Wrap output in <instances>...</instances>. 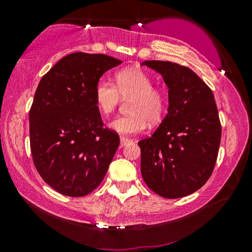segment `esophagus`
I'll return each instance as SVG.
<instances>
[{"mask_svg": "<svg viewBox=\"0 0 252 252\" xmlns=\"http://www.w3.org/2000/svg\"><path fill=\"white\" fill-rule=\"evenodd\" d=\"M132 142V140L127 139V137H124V136H120V147H125L127 144Z\"/></svg>", "mask_w": 252, "mask_h": 252, "instance_id": "esophagus-1", "label": "esophagus"}]
</instances>
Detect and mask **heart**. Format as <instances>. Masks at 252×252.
<instances>
[{"label":"heart","mask_w":252,"mask_h":252,"mask_svg":"<svg viewBox=\"0 0 252 252\" xmlns=\"http://www.w3.org/2000/svg\"><path fill=\"white\" fill-rule=\"evenodd\" d=\"M116 87L111 82L99 80L94 88V101L103 115L115 111L123 98L132 97L128 116H119L109 124V127L123 135L142 133L148 122L156 125L161 122L166 111V94L153 87V80L146 72L137 67L119 71L115 77Z\"/></svg>","instance_id":"1"}]
</instances>
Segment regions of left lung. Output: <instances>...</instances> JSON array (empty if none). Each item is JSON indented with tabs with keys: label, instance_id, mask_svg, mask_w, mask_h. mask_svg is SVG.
<instances>
[{
	"label": "left lung",
	"instance_id": "left-lung-1",
	"mask_svg": "<svg viewBox=\"0 0 252 252\" xmlns=\"http://www.w3.org/2000/svg\"><path fill=\"white\" fill-rule=\"evenodd\" d=\"M141 65L159 73L168 89L166 117L139 141L141 174L161 197H185L204 186L218 157L221 126L215 96L190 68L163 61Z\"/></svg>",
	"mask_w": 252,
	"mask_h": 252
}]
</instances>
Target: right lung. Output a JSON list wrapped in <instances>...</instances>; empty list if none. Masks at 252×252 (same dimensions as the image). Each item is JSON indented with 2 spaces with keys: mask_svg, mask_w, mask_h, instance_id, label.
<instances>
[{
  "mask_svg": "<svg viewBox=\"0 0 252 252\" xmlns=\"http://www.w3.org/2000/svg\"><path fill=\"white\" fill-rule=\"evenodd\" d=\"M119 64L103 54H70L37 86L30 110L31 151L41 178L60 194L85 196L105 177L119 136L103 128L94 88Z\"/></svg>",
  "mask_w": 252,
  "mask_h": 252,
  "instance_id": "add662e5",
  "label": "right lung"
}]
</instances>
